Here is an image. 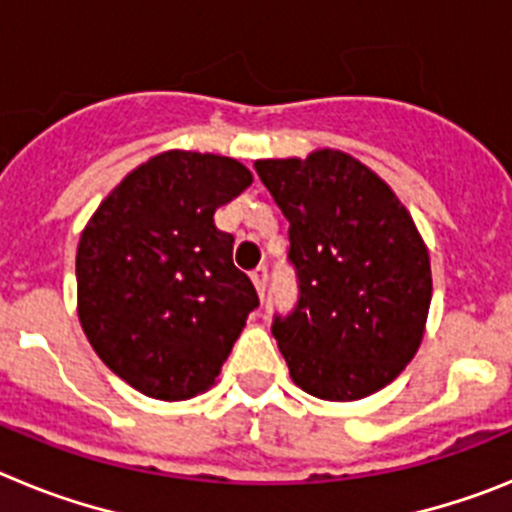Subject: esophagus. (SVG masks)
Here are the masks:
<instances>
[{
	"instance_id": "34e87169",
	"label": "esophagus",
	"mask_w": 512,
	"mask_h": 512,
	"mask_svg": "<svg viewBox=\"0 0 512 512\" xmlns=\"http://www.w3.org/2000/svg\"><path fill=\"white\" fill-rule=\"evenodd\" d=\"M251 279H253V287H256V292H259V295L264 297L266 282H269V269H266L264 264L256 266V269L251 271Z\"/></svg>"
}]
</instances>
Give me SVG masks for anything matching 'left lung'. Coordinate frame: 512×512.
Masks as SVG:
<instances>
[{"mask_svg":"<svg viewBox=\"0 0 512 512\" xmlns=\"http://www.w3.org/2000/svg\"><path fill=\"white\" fill-rule=\"evenodd\" d=\"M289 220L295 310L271 333L307 395L351 402L387 387L423 341L431 259L397 194L341 151L256 161Z\"/></svg>","mask_w":512,"mask_h":512,"instance_id":"obj_1","label":"left lung"}]
</instances>
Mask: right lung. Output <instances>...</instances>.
Masks as SVG:
<instances>
[{"label":"right lung","instance_id":"right-lung-1","mask_svg":"<svg viewBox=\"0 0 512 512\" xmlns=\"http://www.w3.org/2000/svg\"><path fill=\"white\" fill-rule=\"evenodd\" d=\"M253 182L235 158L166 151L97 207L76 251L79 320L99 359L138 392L210 390L259 307L215 210Z\"/></svg>","mask_w":512,"mask_h":512}]
</instances>
